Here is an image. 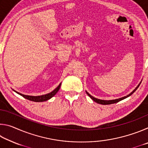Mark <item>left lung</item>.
<instances>
[{"label": "left lung", "instance_id": "obj_1", "mask_svg": "<svg viewBox=\"0 0 148 148\" xmlns=\"http://www.w3.org/2000/svg\"><path fill=\"white\" fill-rule=\"evenodd\" d=\"M139 86H140V84L136 87V88H135V89L133 90V91H132L131 92V93L129 94L128 95H127V96L123 97H122V98H120V99H115V100H109V101H104V100H101V99H98L95 98V97L91 96V95H90V94L89 93V92H87V91H86V93H87V95H88V96L92 100V101H94L95 102H97V103H99V104H104V105H106V104H111L116 103V102H119V101H122V100H123V99H125L127 98V97H129V96H131V95L132 93H133V92H134L135 91H136V90L138 89V87H139Z\"/></svg>", "mask_w": 148, "mask_h": 148}]
</instances>
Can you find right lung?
Masks as SVG:
<instances>
[{"mask_svg":"<svg viewBox=\"0 0 148 148\" xmlns=\"http://www.w3.org/2000/svg\"><path fill=\"white\" fill-rule=\"evenodd\" d=\"M61 83L60 84L58 87H57V88L55 89L53 91H51V92H49V93H47L46 95H41V96H29V95H23L21 93H19V92H17L14 90L15 92H16L17 94H19L22 96L23 97H24L25 99H27L29 100V101H34V102H44V101H46L47 100L50 99L51 98H52L55 95H56L58 91L60 89V87H61Z\"/></svg>","mask_w":148,"mask_h":148,"instance_id":"1","label":"right lung"}]
</instances>
